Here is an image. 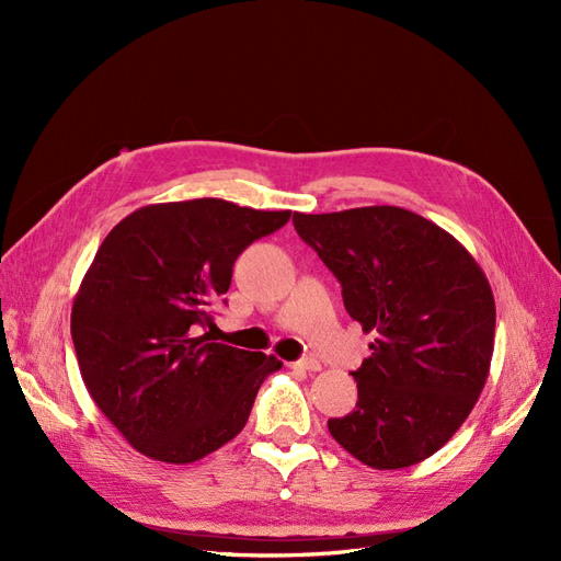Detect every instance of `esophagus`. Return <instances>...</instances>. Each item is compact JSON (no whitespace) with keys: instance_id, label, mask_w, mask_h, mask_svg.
<instances>
[{"instance_id":"esophagus-1","label":"esophagus","mask_w":561,"mask_h":561,"mask_svg":"<svg viewBox=\"0 0 561 561\" xmlns=\"http://www.w3.org/2000/svg\"><path fill=\"white\" fill-rule=\"evenodd\" d=\"M293 369H304V371H318L320 369V363L316 358H301L297 363H290Z\"/></svg>"}]
</instances>
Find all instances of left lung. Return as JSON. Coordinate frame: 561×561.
<instances>
[{
    "instance_id": "obj_1",
    "label": "left lung",
    "mask_w": 561,
    "mask_h": 561,
    "mask_svg": "<svg viewBox=\"0 0 561 561\" xmlns=\"http://www.w3.org/2000/svg\"><path fill=\"white\" fill-rule=\"evenodd\" d=\"M293 225L342 283L344 307L375 334L355 410L330 435L377 470L414 466L445 447L472 412L494 353L496 304L451 233L396 206L295 213Z\"/></svg>"
}]
</instances>
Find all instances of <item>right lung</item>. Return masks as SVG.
I'll use <instances>...</instances> for the list:
<instances>
[{
	"mask_svg": "<svg viewBox=\"0 0 561 561\" xmlns=\"http://www.w3.org/2000/svg\"><path fill=\"white\" fill-rule=\"evenodd\" d=\"M287 219L222 198L154 203L95 252L72 304V342L93 402L140 454L194 463L243 431L283 363L219 344L206 328L236 257Z\"/></svg>",
	"mask_w": 561,
	"mask_h": 561,
	"instance_id": "add662e5",
	"label": "right lung"
}]
</instances>
